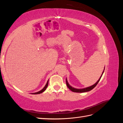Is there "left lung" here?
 Masks as SVG:
<instances>
[{
	"label": "left lung",
	"instance_id": "obj_1",
	"mask_svg": "<svg viewBox=\"0 0 123 123\" xmlns=\"http://www.w3.org/2000/svg\"><path fill=\"white\" fill-rule=\"evenodd\" d=\"M104 70H105V68H104V71L103 72H102V74L101 76H100L99 79H98V80L96 81V83H95V84L93 85L92 86H91L90 87H86V88H83V89H77V88H75L74 87H72L71 86H70L69 85V84L68 83V80H67L66 79V84H67V87H68V88L70 89V90H71L72 91L74 92H78V93H83V92H88V91H90L91 90H92L93 89L96 85H97V84L98 83V82L99 81L100 79H101V77L103 75V74L104 72Z\"/></svg>",
	"mask_w": 123,
	"mask_h": 123
}]
</instances>
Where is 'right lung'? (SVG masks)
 Wrapping results in <instances>:
<instances>
[{
	"label": "right lung",
	"instance_id": "obj_1",
	"mask_svg": "<svg viewBox=\"0 0 123 123\" xmlns=\"http://www.w3.org/2000/svg\"><path fill=\"white\" fill-rule=\"evenodd\" d=\"M48 83H49V80H48L47 81V84H46L45 86H44V87L43 88V89H42V90H41L39 91H38V92H35V93H32L31 94H38L42 93H43V92H44V91L46 90V89H47V87H48Z\"/></svg>",
	"mask_w": 123,
	"mask_h": 123
}]
</instances>
